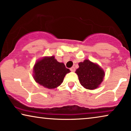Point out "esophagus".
<instances>
[{
  "mask_svg": "<svg viewBox=\"0 0 131 131\" xmlns=\"http://www.w3.org/2000/svg\"><path fill=\"white\" fill-rule=\"evenodd\" d=\"M75 67H72L71 68H70V70L71 71H75Z\"/></svg>",
  "mask_w": 131,
  "mask_h": 131,
  "instance_id": "esophagus-1",
  "label": "esophagus"
}]
</instances>
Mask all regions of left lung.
<instances>
[{
	"label": "left lung",
	"instance_id": "obj_1",
	"mask_svg": "<svg viewBox=\"0 0 131 131\" xmlns=\"http://www.w3.org/2000/svg\"><path fill=\"white\" fill-rule=\"evenodd\" d=\"M79 67L76 73L78 75L80 83L88 89H94L98 87L103 81L104 72L97 64L88 60L79 63Z\"/></svg>",
	"mask_w": 131,
	"mask_h": 131
}]
</instances>
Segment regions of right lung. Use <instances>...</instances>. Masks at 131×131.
<instances>
[{
    "instance_id": "right-lung-1",
    "label": "right lung",
    "mask_w": 131,
    "mask_h": 131,
    "mask_svg": "<svg viewBox=\"0 0 131 131\" xmlns=\"http://www.w3.org/2000/svg\"><path fill=\"white\" fill-rule=\"evenodd\" d=\"M34 79L39 85L53 89L60 85L70 70L62 62H59L55 57H45L34 66Z\"/></svg>"
}]
</instances>
